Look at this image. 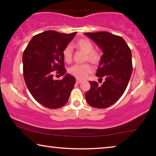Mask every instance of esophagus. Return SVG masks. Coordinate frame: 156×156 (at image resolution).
Here are the masks:
<instances>
[{"label":"esophagus","mask_w":156,"mask_h":156,"mask_svg":"<svg viewBox=\"0 0 156 156\" xmlns=\"http://www.w3.org/2000/svg\"><path fill=\"white\" fill-rule=\"evenodd\" d=\"M81 83H82L81 80H79V79H77V80H76V83H77V84H80Z\"/></svg>","instance_id":"1"}]
</instances>
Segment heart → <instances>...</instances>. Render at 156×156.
<instances>
[{
    "label": "heart",
    "instance_id": "b5f03b06",
    "mask_svg": "<svg viewBox=\"0 0 156 156\" xmlns=\"http://www.w3.org/2000/svg\"><path fill=\"white\" fill-rule=\"evenodd\" d=\"M76 47L83 50L87 54V59L94 63H96L100 60L98 53L94 51V44L91 42L87 38H82L76 43ZM62 56L66 62H70L72 59V47L70 44L65 47L62 51ZM71 74L75 77L84 79L87 77L89 73L92 72V67L89 64H76L71 67L69 69Z\"/></svg>",
    "mask_w": 156,
    "mask_h": 156
}]
</instances>
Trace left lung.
Instances as JSON below:
<instances>
[{"mask_svg":"<svg viewBox=\"0 0 156 156\" xmlns=\"http://www.w3.org/2000/svg\"><path fill=\"white\" fill-rule=\"evenodd\" d=\"M84 34L102 49L96 75L100 80L105 78L101 86L89 82L91 88L86 92V100L91 107L105 109L117 102L126 90L133 70L131 51L120 36L107 31Z\"/></svg>","mask_w":156,"mask_h":156,"instance_id":"1","label":"left lung"}]
</instances>
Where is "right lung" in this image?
I'll list each match as a JSON object with an SVG mask.
<instances>
[{
    "instance_id": "1",
    "label": "right lung",
    "mask_w": 156,
    "mask_h": 156,
    "mask_svg": "<svg viewBox=\"0 0 156 156\" xmlns=\"http://www.w3.org/2000/svg\"><path fill=\"white\" fill-rule=\"evenodd\" d=\"M76 34L44 31L34 36L23 52V76L28 90L49 109L64 106L76 83V78L66 73L62 56L63 49ZM54 70L65 76L61 81L53 80Z\"/></svg>"
}]
</instances>
